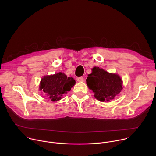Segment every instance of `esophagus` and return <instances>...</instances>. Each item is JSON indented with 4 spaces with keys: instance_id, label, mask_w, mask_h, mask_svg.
<instances>
[{
    "instance_id": "esophagus-1",
    "label": "esophagus",
    "mask_w": 156,
    "mask_h": 156,
    "mask_svg": "<svg viewBox=\"0 0 156 156\" xmlns=\"http://www.w3.org/2000/svg\"><path fill=\"white\" fill-rule=\"evenodd\" d=\"M76 80L79 82H82V81H84V78L83 77H78L76 78Z\"/></svg>"
}]
</instances>
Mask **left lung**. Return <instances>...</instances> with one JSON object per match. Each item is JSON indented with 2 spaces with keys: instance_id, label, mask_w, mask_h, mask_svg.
Returning <instances> with one entry per match:
<instances>
[{
  "instance_id": "1",
  "label": "left lung",
  "mask_w": 156,
  "mask_h": 156,
  "mask_svg": "<svg viewBox=\"0 0 156 156\" xmlns=\"http://www.w3.org/2000/svg\"><path fill=\"white\" fill-rule=\"evenodd\" d=\"M86 80L88 88L94 97L101 102H109L114 99L122 89V81L115 73H108L99 67H94Z\"/></svg>"
}]
</instances>
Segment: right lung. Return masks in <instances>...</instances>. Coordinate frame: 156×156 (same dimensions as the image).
Masks as SVG:
<instances>
[{
	"label": "right lung",
	"mask_w": 156,
	"mask_h": 156,
	"mask_svg": "<svg viewBox=\"0 0 156 156\" xmlns=\"http://www.w3.org/2000/svg\"><path fill=\"white\" fill-rule=\"evenodd\" d=\"M75 83V80L67 77L64 73L60 72L44 76L40 81V90L55 102L61 100L62 95L69 92Z\"/></svg>",
	"instance_id": "obj_1"
}]
</instances>
